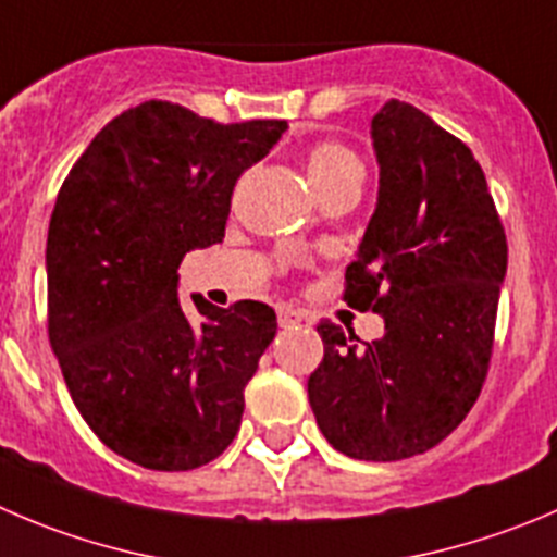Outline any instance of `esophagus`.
<instances>
[{"label":"esophagus","mask_w":557,"mask_h":557,"mask_svg":"<svg viewBox=\"0 0 557 557\" xmlns=\"http://www.w3.org/2000/svg\"><path fill=\"white\" fill-rule=\"evenodd\" d=\"M306 320H309V317H306L300 309H293V306H278V325L282 327L300 325V322H306Z\"/></svg>","instance_id":"obj_1"}]
</instances>
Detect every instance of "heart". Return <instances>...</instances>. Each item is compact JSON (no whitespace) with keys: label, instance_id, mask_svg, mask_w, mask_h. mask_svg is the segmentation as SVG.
<instances>
[{"label":"heart","instance_id":"obj_1","mask_svg":"<svg viewBox=\"0 0 557 557\" xmlns=\"http://www.w3.org/2000/svg\"><path fill=\"white\" fill-rule=\"evenodd\" d=\"M355 169H361L358 158L347 147L336 145V141H322V145H317L309 152V161H306V172H309L314 190L333 183V180L344 177L347 172H355Z\"/></svg>","mask_w":557,"mask_h":557}]
</instances>
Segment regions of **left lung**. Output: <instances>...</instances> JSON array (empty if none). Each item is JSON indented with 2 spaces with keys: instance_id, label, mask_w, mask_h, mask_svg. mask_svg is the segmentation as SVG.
I'll return each instance as SVG.
<instances>
[{
  "instance_id": "8db88e82",
  "label": "left lung",
  "mask_w": 557,
  "mask_h": 557,
  "mask_svg": "<svg viewBox=\"0 0 557 557\" xmlns=\"http://www.w3.org/2000/svg\"><path fill=\"white\" fill-rule=\"evenodd\" d=\"M372 145L377 208L344 273V300L377 311L385 333L355 344L352 327L322 320L309 401L336 451L396 462L437 446L479 399L508 246L479 161L432 116L388 100Z\"/></svg>"
}]
</instances>
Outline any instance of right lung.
<instances>
[{
    "instance_id": "add662e5",
    "label": "right lung",
    "mask_w": 557,
    "mask_h": 557,
    "mask_svg": "<svg viewBox=\"0 0 557 557\" xmlns=\"http://www.w3.org/2000/svg\"><path fill=\"white\" fill-rule=\"evenodd\" d=\"M284 131V120L221 125L145 100L89 141L57 194L46 243L51 349L89 429L141 468H202L240 429L275 311L194 300V322L177 268L221 243L237 177Z\"/></svg>"
}]
</instances>
